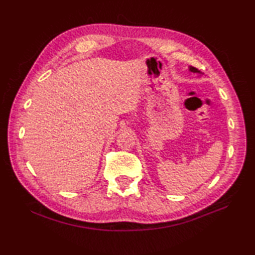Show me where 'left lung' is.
<instances>
[{"label":"left lung","mask_w":255,"mask_h":255,"mask_svg":"<svg viewBox=\"0 0 255 255\" xmlns=\"http://www.w3.org/2000/svg\"><path fill=\"white\" fill-rule=\"evenodd\" d=\"M189 70L192 72V73H196V74H200L202 75V73L200 71H198L196 68H194V66H189Z\"/></svg>","instance_id":"obj_1"}]
</instances>
